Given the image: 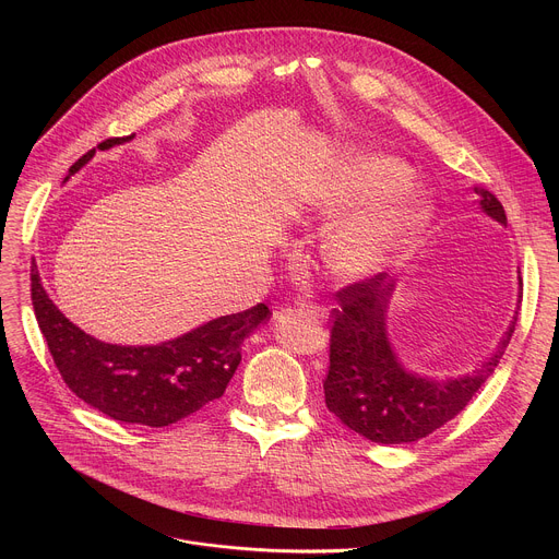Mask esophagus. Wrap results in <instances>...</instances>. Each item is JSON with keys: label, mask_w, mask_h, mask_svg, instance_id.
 Wrapping results in <instances>:
<instances>
[{"label": "esophagus", "mask_w": 559, "mask_h": 559, "mask_svg": "<svg viewBox=\"0 0 559 559\" xmlns=\"http://www.w3.org/2000/svg\"><path fill=\"white\" fill-rule=\"evenodd\" d=\"M296 305H298L302 311L311 313L313 318H328V309L321 307V305H313V302H307V300H298Z\"/></svg>", "instance_id": "esophagus-1"}]
</instances>
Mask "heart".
<instances>
[{
	"instance_id": "obj_1",
	"label": "heart",
	"mask_w": 559,
	"mask_h": 559,
	"mask_svg": "<svg viewBox=\"0 0 559 559\" xmlns=\"http://www.w3.org/2000/svg\"><path fill=\"white\" fill-rule=\"evenodd\" d=\"M409 181V173L393 158L373 156L334 177L313 199L323 214H341L349 207L384 197ZM431 205L423 194H395L382 203L345 216L325 238V263L345 281H365L386 272L425 231Z\"/></svg>"
}]
</instances>
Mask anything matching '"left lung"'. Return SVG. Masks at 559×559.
I'll return each instance as SVG.
<instances>
[{
	"label": "left lung",
	"mask_w": 559,
	"mask_h": 559,
	"mask_svg": "<svg viewBox=\"0 0 559 559\" xmlns=\"http://www.w3.org/2000/svg\"><path fill=\"white\" fill-rule=\"evenodd\" d=\"M473 190L480 197V210L507 225L502 203L485 188ZM393 292L395 283L386 274L338 292L341 309L332 311L330 373L323 382L328 409L378 444L416 442L453 420L496 371L518 323L515 311L498 347L468 373L444 380L420 376L401 362L389 341L386 313Z\"/></svg>",
	"instance_id": "obj_1"
}]
</instances>
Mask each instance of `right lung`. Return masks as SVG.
Listing matches in <instances>:
<instances>
[{"instance_id": "add662e5", "label": "right lung", "mask_w": 559, "mask_h": 559, "mask_svg": "<svg viewBox=\"0 0 559 559\" xmlns=\"http://www.w3.org/2000/svg\"><path fill=\"white\" fill-rule=\"evenodd\" d=\"M132 136L106 139L97 147L110 150ZM95 152L79 158L63 183ZM31 296L52 360L74 395L112 420L145 427H168L221 397L241 362L243 341L272 316L259 302L158 345H112L68 321L46 294L37 265L31 274Z\"/></svg>"}]
</instances>
